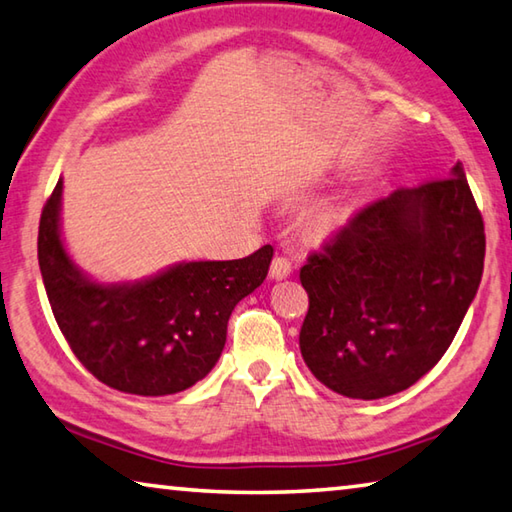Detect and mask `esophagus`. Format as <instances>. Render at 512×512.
Listing matches in <instances>:
<instances>
[{"label": "esophagus", "mask_w": 512, "mask_h": 512, "mask_svg": "<svg viewBox=\"0 0 512 512\" xmlns=\"http://www.w3.org/2000/svg\"><path fill=\"white\" fill-rule=\"evenodd\" d=\"M291 271H293V264L284 255H277L271 262V277H273V280H284V277L291 275Z\"/></svg>", "instance_id": "1"}]
</instances>
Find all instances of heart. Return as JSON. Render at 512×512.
Wrapping results in <instances>:
<instances>
[{"mask_svg": "<svg viewBox=\"0 0 512 512\" xmlns=\"http://www.w3.org/2000/svg\"><path fill=\"white\" fill-rule=\"evenodd\" d=\"M311 223H314V228H318V230H325L327 225H329V216H327L325 212H320V214H316V216H314V221H311Z\"/></svg>", "mask_w": 512, "mask_h": 512, "instance_id": "obj_1", "label": "heart"}]
</instances>
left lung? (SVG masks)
<instances>
[{
  "label": "left lung",
  "instance_id": "left-lung-1",
  "mask_svg": "<svg viewBox=\"0 0 512 512\" xmlns=\"http://www.w3.org/2000/svg\"><path fill=\"white\" fill-rule=\"evenodd\" d=\"M485 257L463 164L370 203L307 257L300 352L352 400L413 386L443 359L476 296Z\"/></svg>",
  "mask_w": 512,
  "mask_h": 512
}]
</instances>
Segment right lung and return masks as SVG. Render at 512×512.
<instances>
[{
	"label": "right lung",
	"instance_id": "add662e5",
	"mask_svg": "<svg viewBox=\"0 0 512 512\" xmlns=\"http://www.w3.org/2000/svg\"><path fill=\"white\" fill-rule=\"evenodd\" d=\"M63 180L47 198L38 262L69 348L103 384L160 397L185 391L219 361L232 309L264 282L273 246L230 262H185L135 284H99L65 253L58 214Z\"/></svg>",
	"mask_w": 512,
	"mask_h": 512
}]
</instances>
